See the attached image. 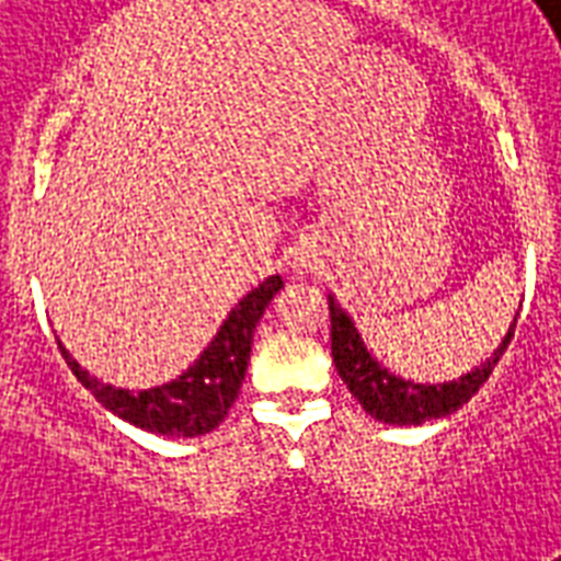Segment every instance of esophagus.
Wrapping results in <instances>:
<instances>
[{
	"label": "esophagus",
	"instance_id": "34e87169",
	"mask_svg": "<svg viewBox=\"0 0 561 561\" xmlns=\"http://www.w3.org/2000/svg\"><path fill=\"white\" fill-rule=\"evenodd\" d=\"M288 267L297 273V276L314 273L317 267H320V253H317V247L311 244V241H299L297 247H290Z\"/></svg>",
	"mask_w": 561,
	"mask_h": 561
}]
</instances>
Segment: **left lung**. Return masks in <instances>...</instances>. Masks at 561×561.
I'll return each mask as SVG.
<instances>
[{
    "instance_id": "8db88e82",
    "label": "left lung",
    "mask_w": 561,
    "mask_h": 561,
    "mask_svg": "<svg viewBox=\"0 0 561 561\" xmlns=\"http://www.w3.org/2000/svg\"><path fill=\"white\" fill-rule=\"evenodd\" d=\"M329 317H332V358L337 375L350 387L352 396L360 401V408L383 425H425V422L457 413L492 375L495 364L513 341L515 323H518V314H515L504 341L497 343V350L480 367L469 369L454 381L419 383L390 373L375 358L350 311L332 294H329Z\"/></svg>"
}]
</instances>
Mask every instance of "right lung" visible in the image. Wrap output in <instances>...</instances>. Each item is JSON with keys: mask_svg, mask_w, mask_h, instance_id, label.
<instances>
[{"mask_svg": "<svg viewBox=\"0 0 561 561\" xmlns=\"http://www.w3.org/2000/svg\"><path fill=\"white\" fill-rule=\"evenodd\" d=\"M279 288H285L282 276H267V279L247 294L227 320L220 323L218 334L201 352V358L178 378L151 387V390H125L113 387L101 378L90 375L78 360L69 355L64 343L57 341L64 352L66 364L75 373V378L101 401L110 413L125 419L130 425L151 431L162 436H203L215 431L224 422L227 410L238 399L241 381H244L247 360L253 350V332L262 320L264 308Z\"/></svg>", "mask_w": 561, "mask_h": 561, "instance_id": "add662e5", "label": "right lung"}]
</instances>
